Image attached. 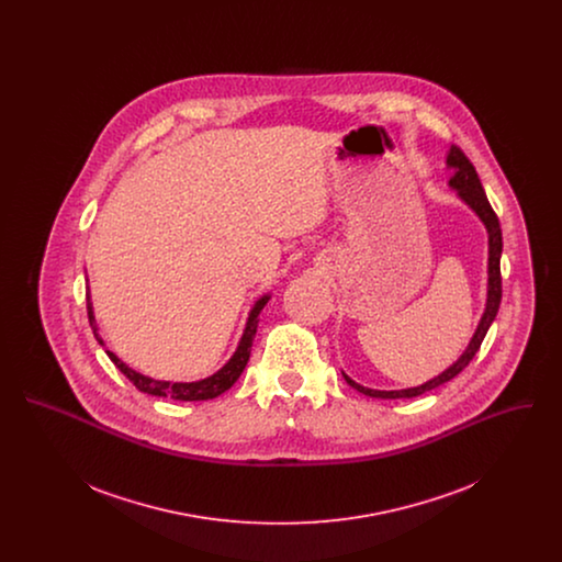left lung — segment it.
Returning a JSON list of instances; mask_svg holds the SVG:
<instances>
[{"instance_id": "obj_1", "label": "left lung", "mask_w": 562, "mask_h": 562, "mask_svg": "<svg viewBox=\"0 0 562 562\" xmlns=\"http://www.w3.org/2000/svg\"><path fill=\"white\" fill-rule=\"evenodd\" d=\"M447 168L451 170V179H449V188L457 191L459 200L463 204H468L474 214L481 218L484 229H486V236H488V261H486V303H484V312H482L481 322L468 344V348L463 349V353L454 360L453 364L449 369H445L442 373L436 374L428 379L426 383L422 385H415V387H404V390H373V387H364L360 383H356L351 376L344 373V379L348 381V385H351L353 390H358L360 394L364 396H371V398H383V401H394V398H415V396H422L429 390L451 381L454 374L461 373L470 360L476 356V351L481 348L482 339L488 330V326L495 321L497 316V310H499V303H502V271H499V261H502V227H499V218L497 214L493 213L486 195H484V189L481 186V179L474 170V166L470 164V160L463 156V151L459 147H451L447 151Z\"/></svg>"}]
</instances>
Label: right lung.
Returning <instances> with one entry per match:
<instances>
[{"label": "right lung", "instance_id": "obj_1", "mask_svg": "<svg viewBox=\"0 0 562 562\" xmlns=\"http://www.w3.org/2000/svg\"><path fill=\"white\" fill-rule=\"evenodd\" d=\"M269 299H271V294L266 293L255 301V305L248 312L246 326H244V333H241L240 341H238V348L234 351V356L216 373L206 376V379H200V381H175V383L172 381H160V379H154V376H147V374L134 371L124 360H120L109 349L108 356L111 358V362L133 381L138 392H145V394L158 396V398H172V401L181 402L213 401L216 396H221L223 392H227L238 381L241 371L246 369L248 358H250V349H252V339L257 335L259 314L266 307ZM86 310H88V321H90V326H92V333H94L97 341L101 346H105L103 337L99 335V326H97V318H94V307H92V299H90V286L86 291Z\"/></svg>", "mask_w": 562, "mask_h": 562}]
</instances>
